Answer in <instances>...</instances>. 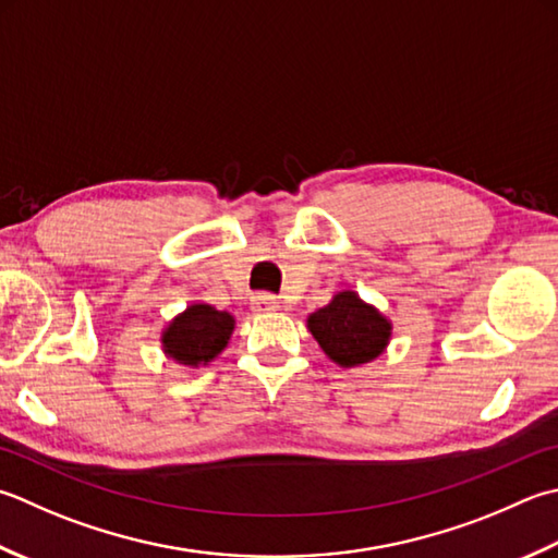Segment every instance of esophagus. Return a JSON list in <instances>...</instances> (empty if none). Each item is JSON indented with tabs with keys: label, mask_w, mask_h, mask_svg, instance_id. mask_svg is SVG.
<instances>
[{
	"label": "esophagus",
	"mask_w": 558,
	"mask_h": 558,
	"mask_svg": "<svg viewBox=\"0 0 558 558\" xmlns=\"http://www.w3.org/2000/svg\"><path fill=\"white\" fill-rule=\"evenodd\" d=\"M251 307H254V312H276L280 307V302L268 292H258L251 298Z\"/></svg>",
	"instance_id": "34e87169"
}]
</instances>
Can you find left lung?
<instances>
[{"instance_id": "8db88e82", "label": "left lung", "mask_w": 558, "mask_h": 558, "mask_svg": "<svg viewBox=\"0 0 558 558\" xmlns=\"http://www.w3.org/2000/svg\"><path fill=\"white\" fill-rule=\"evenodd\" d=\"M307 329L322 351L341 367H360L385 353L391 322L353 290L333 294L326 307L310 314Z\"/></svg>"}]
</instances>
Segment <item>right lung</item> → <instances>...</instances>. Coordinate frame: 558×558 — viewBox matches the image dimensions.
Masks as SVG:
<instances>
[{"instance_id": "obj_1", "label": "right lung", "mask_w": 558, "mask_h": 558, "mask_svg": "<svg viewBox=\"0 0 558 558\" xmlns=\"http://www.w3.org/2000/svg\"><path fill=\"white\" fill-rule=\"evenodd\" d=\"M234 331V316L210 304H191L161 333L163 353L185 367H201L220 355Z\"/></svg>"}]
</instances>
